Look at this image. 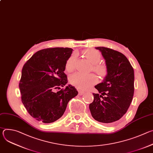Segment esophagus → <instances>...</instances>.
<instances>
[{
  "instance_id": "34e87169",
  "label": "esophagus",
  "mask_w": 153,
  "mask_h": 153,
  "mask_svg": "<svg viewBox=\"0 0 153 153\" xmlns=\"http://www.w3.org/2000/svg\"><path fill=\"white\" fill-rule=\"evenodd\" d=\"M77 90H78V92H79V94L80 96V95H82V94H83L85 93V91H83V90H79V89H78Z\"/></svg>"
}]
</instances>
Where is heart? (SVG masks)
<instances>
[{
  "label": "heart",
  "instance_id": "heart-1",
  "mask_svg": "<svg viewBox=\"0 0 153 153\" xmlns=\"http://www.w3.org/2000/svg\"><path fill=\"white\" fill-rule=\"evenodd\" d=\"M85 58L91 64L92 70L100 77H105L108 73L106 65L104 63H99L101 59L100 53L94 50H86L84 51ZM76 56H71L67 60L65 69L68 73L73 72L76 69ZM97 80L96 76L93 74H83L76 73L70 78V83L80 90L88 88L91 85L95 83Z\"/></svg>",
  "mask_w": 153,
  "mask_h": 153
}]
</instances>
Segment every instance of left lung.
Wrapping results in <instances>:
<instances>
[{
	"instance_id": "left-lung-1",
	"label": "left lung",
	"mask_w": 153,
	"mask_h": 153,
	"mask_svg": "<svg viewBox=\"0 0 153 153\" xmlns=\"http://www.w3.org/2000/svg\"><path fill=\"white\" fill-rule=\"evenodd\" d=\"M96 49L101 51L105 59L108 73L103 82L95 86L99 93L93 94L94 100L89 107L96 120L110 124L119 120L131 103L134 91V70L122 53L105 47Z\"/></svg>"
}]
</instances>
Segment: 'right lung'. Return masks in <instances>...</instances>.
<instances>
[{
	"label": "right lung",
	"instance_id": "obj_1",
	"mask_svg": "<svg viewBox=\"0 0 153 153\" xmlns=\"http://www.w3.org/2000/svg\"><path fill=\"white\" fill-rule=\"evenodd\" d=\"M70 48H49L36 52L24 64L19 82L21 100L36 120L52 123L60 118L68 102L78 94L69 85L65 64L71 56Z\"/></svg>",
	"mask_w": 153,
	"mask_h": 153
}]
</instances>
